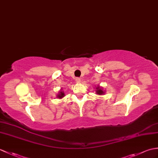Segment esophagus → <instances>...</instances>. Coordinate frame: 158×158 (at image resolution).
I'll return each instance as SVG.
<instances>
[{
  "instance_id": "obj_1",
  "label": "esophagus",
  "mask_w": 158,
  "mask_h": 158,
  "mask_svg": "<svg viewBox=\"0 0 158 158\" xmlns=\"http://www.w3.org/2000/svg\"><path fill=\"white\" fill-rule=\"evenodd\" d=\"M75 81H76V82H77V83H78L81 82V79H80V78H78V77L75 79Z\"/></svg>"
}]
</instances>
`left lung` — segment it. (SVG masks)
<instances>
[{"label": "left lung", "mask_w": 158, "mask_h": 158, "mask_svg": "<svg viewBox=\"0 0 158 158\" xmlns=\"http://www.w3.org/2000/svg\"><path fill=\"white\" fill-rule=\"evenodd\" d=\"M96 93L97 95H104L106 94V91L104 90L103 87L100 85H97L96 88Z\"/></svg>", "instance_id": "1"}]
</instances>
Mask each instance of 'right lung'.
Here are the masks:
<instances>
[{
  "mask_svg": "<svg viewBox=\"0 0 158 158\" xmlns=\"http://www.w3.org/2000/svg\"><path fill=\"white\" fill-rule=\"evenodd\" d=\"M62 89H61L60 91L57 94V98H58V99H62V98L65 96V94L64 93V91H62Z\"/></svg>",
  "mask_w": 158,
  "mask_h": 158,
  "instance_id": "obj_1",
  "label": "right lung"
}]
</instances>
